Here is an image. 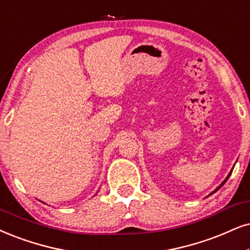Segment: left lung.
I'll return each instance as SVG.
<instances>
[{
    "mask_svg": "<svg viewBox=\"0 0 250 250\" xmlns=\"http://www.w3.org/2000/svg\"><path fill=\"white\" fill-rule=\"evenodd\" d=\"M230 173H232V172H230ZM230 173H229V175H227V178H226L225 180H224V181H223V183H222V185H220V186H219V187H218V188L216 189V190H214V191H212V192H211V194H213V192H216V191L218 190V189H220V188H222V186L224 185V183H225V182L227 181V180H229V175H230Z\"/></svg>",
    "mask_w": 250,
    "mask_h": 250,
    "instance_id": "obj_1",
    "label": "left lung"
}]
</instances>
